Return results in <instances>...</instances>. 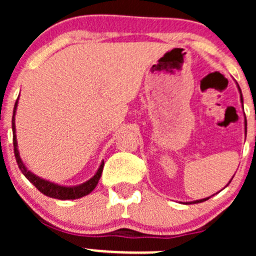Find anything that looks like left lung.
Instances as JSON below:
<instances>
[{
    "mask_svg": "<svg viewBox=\"0 0 256 256\" xmlns=\"http://www.w3.org/2000/svg\"><path fill=\"white\" fill-rule=\"evenodd\" d=\"M239 88V86H238ZM239 92H240V88H239ZM240 99H242V92H240ZM245 131H246V120H245ZM230 183V182H229ZM228 186V184H226ZM209 198L210 197H208V198H204V200H194V202H190V204H192V203H200V202H204V200H209Z\"/></svg>",
    "mask_w": 256,
    "mask_h": 256,
    "instance_id": "left-lung-1",
    "label": "left lung"
}]
</instances>
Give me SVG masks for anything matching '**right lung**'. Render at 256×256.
<instances>
[{"label":"right lung","mask_w":256,"mask_h":256,"mask_svg":"<svg viewBox=\"0 0 256 256\" xmlns=\"http://www.w3.org/2000/svg\"><path fill=\"white\" fill-rule=\"evenodd\" d=\"M17 104H18V99L14 104V116H12V131H14V156H16V161L18 167H20V172L24 174L26 178L30 180V183H33V186H36L38 190L43 194H46L47 197L50 198H56V200H78V198L84 197V196L89 194L90 192H92L95 187H96L98 182H99L100 177H102V168H104V161L102 162L100 164L99 170H98L96 174H94V177L90 178L89 180H86L82 184L76 186V187H64V186H58L56 183H52L49 180H42V178L37 177L34 174L28 171L26 168V166L23 164L22 160L20 157V152H18L17 148V138H16V126H14V114H16V109H17Z\"/></svg>","instance_id":"obj_1"}]
</instances>
